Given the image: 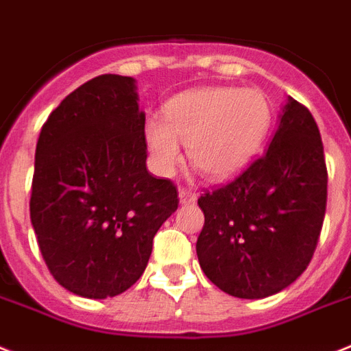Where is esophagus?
Here are the masks:
<instances>
[{"instance_id": "1", "label": "esophagus", "mask_w": 351, "mask_h": 351, "mask_svg": "<svg viewBox=\"0 0 351 351\" xmlns=\"http://www.w3.org/2000/svg\"><path fill=\"white\" fill-rule=\"evenodd\" d=\"M197 195L193 192H190V190H184V188H181L179 190V202H181L182 206H186V204H192V202H195Z\"/></svg>"}]
</instances>
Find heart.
<instances>
[{"label": "heart", "instance_id": "obj_1", "mask_svg": "<svg viewBox=\"0 0 351 351\" xmlns=\"http://www.w3.org/2000/svg\"><path fill=\"white\" fill-rule=\"evenodd\" d=\"M273 125V106L260 89L208 86L179 93L165 106L163 118L152 117L143 130L156 172L170 178L188 159L210 179L222 181L245 169Z\"/></svg>", "mask_w": 351, "mask_h": 351}]
</instances>
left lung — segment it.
<instances>
[{
    "label": "left lung",
    "mask_w": 351,
    "mask_h": 351,
    "mask_svg": "<svg viewBox=\"0 0 351 351\" xmlns=\"http://www.w3.org/2000/svg\"><path fill=\"white\" fill-rule=\"evenodd\" d=\"M326 182L317 123L287 97L267 152L197 201L204 228L195 249L208 280L242 300L273 296L296 282L323 228Z\"/></svg>",
    "instance_id": "obj_1"
}]
</instances>
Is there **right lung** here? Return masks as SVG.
I'll use <instances>...</instances> for the list:
<instances>
[{
    "label": "right lung",
    "mask_w": 351,
    "mask_h": 351,
    "mask_svg": "<svg viewBox=\"0 0 351 351\" xmlns=\"http://www.w3.org/2000/svg\"><path fill=\"white\" fill-rule=\"evenodd\" d=\"M136 80L100 75L69 93L40 129L30 219L60 285L106 300L143 274L178 190L147 170Z\"/></svg>",
    "instance_id": "1"
}]
</instances>
